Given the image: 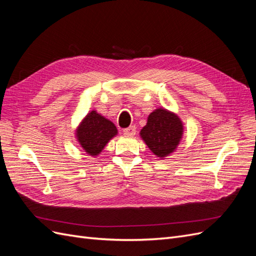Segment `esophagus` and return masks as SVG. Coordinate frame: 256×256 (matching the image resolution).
Here are the masks:
<instances>
[{"mask_svg":"<svg viewBox=\"0 0 256 256\" xmlns=\"http://www.w3.org/2000/svg\"><path fill=\"white\" fill-rule=\"evenodd\" d=\"M122 132L127 136H134L136 134V127L134 126H129L128 128H125L122 130Z\"/></svg>","mask_w":256,"mask_h":256,"instance_id":"esophagus-1","label":"esophagus"}]
</instances>
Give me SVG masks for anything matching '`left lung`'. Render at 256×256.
<instances>
[{"label":"left lung","instance_id":"8db88e82","mask_svg":"<svg viewBox=\"0 0 256 256\" xmlns=\"http://www.w3.org/2000/svg\"><path fill=\"white\" fill-rule=\"evenodd\" d=\"M184 134L182 122L178 116L164 108L152 111L140 136L157 157L164 159L175 152Z\"/></svg>","mask_w":256,"mask_h":256}]
</instances>
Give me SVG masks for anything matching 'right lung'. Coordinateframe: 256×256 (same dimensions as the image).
I'll list each match as a JSON object with an SVG mask.
<instances>
[{
    "label": "right lung",
    "instance_id": "obj_1",
    "mask_svg": "<svg viewBox=\"0 0 256 256\" xmlns=\"http://www.w3.org/2000/svg\"><path fill=\"white\" fill-rule=\"evenodd\" d=\"M118 134L114 124L95 110L88 113L76 130V138L88 154L96 157Z\"/></svg>",
    "mask_w": 256,
    "mask_h": 256
}]
</instances>
